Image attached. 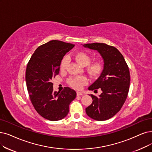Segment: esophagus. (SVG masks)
Here are the masks:
<instances>
[{
	"label": "esophagus",
	"instance_id": "34e87169",
	"mask_svg": "<svg viewBox=\"0 0 152 152\" xmlns=\"http://www.w3.org/2000/svg\"><path fill=\"white\" fill-rule=\"evenodd\" d=\"M82 95H83V94L82 92H77V96H81Z\"/></svg>",
	"mask_w": 152,
	"mask_h": 152
}]
</instances>
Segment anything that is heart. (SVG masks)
Here are the masks:
<instances>
[{"label":"heart","instance_id":"obj_1","mask_svg":"<svg viewBox=\"0 0 152 152\" xmlns=\"http://www.w3.org/2000/svg\"><path fill=\"white\" fill-rule=\"evenodd\" d=\"M75 58L76 61L82 66H87L91 62L90 56L86 52H77L75 56ZM69 62L70 58L69 56H66L63 57L60 63V69L62 70H65L66 69ZM104 67V63L101 60H97L88 66L87 71L91 77H96L102 74ZM87 78L85 76L72 77L67 81L69 86L75 89L82 88L83 86L87 83Z\"/></svg>","mask_w":152,"mask_h":152}]
</instances>
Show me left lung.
<instances>
[{"label": "left lung", "instance_id": "left-lung-1", "mask_svg": "<svg viewBox=\"0 0 152 152\" xmlns=\"http://www.w3.org/2000/svg\"><path fill=\"white\" fill-rule=\"evenodd\" d=\"M84 47L98 52L104 62L101 75L88 90L102 93L96 96L90 95L93 102L86 108L88 116L94 120L104 121L118 113L126 100L130 87L129 66L117 48L104 43L87 44Z\"/></svg>", "mask_w": 152, "mask_h": 152}]
</instances>
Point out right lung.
Masks as SVG:
<instances>
[{
  "label": "right lung",
  "instance_id": "right-lung-1",
  "mask_svg": "<svg viewBox=\"0 0 152 152\" xmlns=\"http://www.w3.org/2000/svg\"><path fill=\"white\" fill-rule=\"evenodd\" d=\"M75 45L50 40L39 46L28 62L26 81L30 100L35 110L50 121L60 120L67 115L69 105L77 95L69 87L61 92H53L52 78L59 74L61 60Z\"/></svg>",
  "mask_w": 152,
  "mask_h": 152
}]
</instances>
